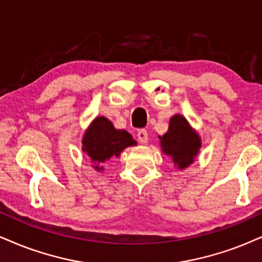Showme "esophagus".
Listing matches in <instances>:
<instances>
[{
    "instance_id": "obj_1",
    "label": "esophagus",
    "mask_w": 262,
    "mask_h": 262,
    "mask_svg": "<svg viewBox=\"0 0 262 262\" xmlns=\"http://www.w3.org/2000/svg\"><path fill=\"white\" fill-rule=\"evenodd\" d=\"M137 137H138V140L140 141L141 144H146V142H147L148 135H147V132L145 130V129H139Z\"/></svg>"
}]
</instances>
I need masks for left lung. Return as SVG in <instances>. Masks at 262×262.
<instances>
[{"mask_svg":"<svg viewBox=\"0 0 262 262\" xmlns=\"http://www.w3.org/2000/svg\"><path fill=\"white\" fill-rule=\"evenodd\" d=\"M161 139L162 150L169 155L180 169H184L193 162L201 147L197 133L192 130L190 124L180 115H175L169 122V129Z\"/></svg>","mask_w":262,"mask_h":262,"instance_id":"left-lung-1","label":"left lung"}]
</instances>
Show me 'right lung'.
I'll return each instance as SVG.
<instances>
[{"label":"right lung","mask_w":262,"mask_h":262,"mask_svg":"<svg viewBox=\"0 0 262 262\" xmlns=\"http://www.w3.org/2000/svg\"><path fill=\"white\" fill-rule=\"evenodd\" d=\"M137 144L127 130L116 129L105 117H97L85 132L83 138V151L94 163H104L112 156H120L125 147ZM95 169L102 168L95 165Z\"/></svg>","instance_id":"right-lung-1"}]
</instances>
